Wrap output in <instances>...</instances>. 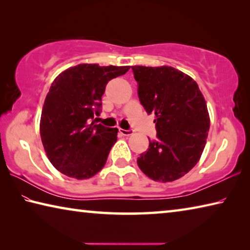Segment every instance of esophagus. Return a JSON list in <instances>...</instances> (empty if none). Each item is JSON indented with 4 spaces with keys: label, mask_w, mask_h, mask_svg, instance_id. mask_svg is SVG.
<instances>
[{
    "label": "esophagus",
    "mask_w": 250,
    "mask_h": 250,
    "mask_svg": "<svg viewBox=\"0 0 250 250\" xmlns=\"http://www.w3.org/2000/svg\"><path fill=\"white\" fill-rule=\"evenodd\" d=\"M119 132L122 134V135H125V137H129V135H131L133 133L132 130H125V129H119Z\"/></svg>",
    "instance_id": "34e87169"
}]
</instances>
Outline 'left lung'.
<instances>
[{"mask_svg":"<svg viewBox=\"0 0 250 250\" xmlns=\"http://www.w3.org/2000/svg\"><path fill=\"white\" fill-rule=\"evenodd\" d=\"M138 95L147 115L154 113L156 140L138 166L156 182H172L196 166L206 145L209 115L195 80L171 66H132Z\"/></svg>","mask_w":250,"mask_h":250,"instance_id":"1","label":"left lung"}]
</instances>
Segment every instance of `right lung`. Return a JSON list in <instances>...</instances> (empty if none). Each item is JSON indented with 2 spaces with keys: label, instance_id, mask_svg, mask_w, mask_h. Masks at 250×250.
I'll return each mask as SVG.
<instances>
[{
  "label": "right lung",
  "instance_id": "right-lung-1",
  "mask_svg": "<svg viewBox=\"0 0 250 250\" xmlns=\"http://www.w3.org/2000/svg\"><path fill=\"white\" fill-rule=\"evenodd\" d=\"M129 69L79 64L55 78L42 110L40 131L46 155L62 174L86 180L104 167L118 129L96 125L94 116H99L105 84Z\"/></svg>",
  "mask_w": 250,
  "mask_h": 250
}]
</instances>
